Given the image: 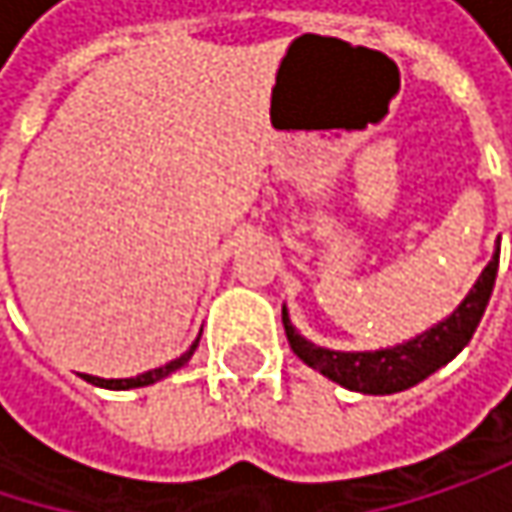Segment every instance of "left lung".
I'll list each match as a JSON object with an SVG mask.
<instances>
[{
  "instance_id": "left-lung-1",
  "label": "left lung",
  "mask_w": 512,
  "mask_h": 512,
  "mask_svg": "<svg viewBox=\"0 0 512 512\" xmlns=\"http://www.w3.org/2000/svg\"><path fill=\"white\" fill-rule=\"evenodd\" d=\"M495 275H498V252L486 263V269L480 272V278L474 281V287L468 290V296L462 299L460 308L448 320H442L439 326L427 329L424 335H418L406 344L388 347V350L338 353V350L317 347L293 329L287 308H281V323H284L290 350L308 367L320 370L323 376H329L332 382H338L350 391L394 394V391H406V388L418 385L421 379H427L430 373H436L471 341V335L489 305Z\"/></svg>"
}]
</instances>
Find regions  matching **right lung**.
Wrapping results in <instances>:
<instances>
[{"label":"right lung","instance_id":"add662e5","mask_svg":"<svg viewBox=\"0 0 512 512\" xmlns=\"http://www.w3.org/2000/svg\"><path fill=\"white\" fill-rule=\"evenodd\" d=\"M195 347H198V341L183 353L180 358H174V361H168V364H162V367H154V370H148V373H139V376H130V379H100V376H88V373H82V379L85 382H91V385H100V388H112V391H127V388H142V385H154L156 379H165L168 373H174V370H180L192 353H195Z\"/></svg>","mask_w":512,"mask_h":512}]
</instances>
